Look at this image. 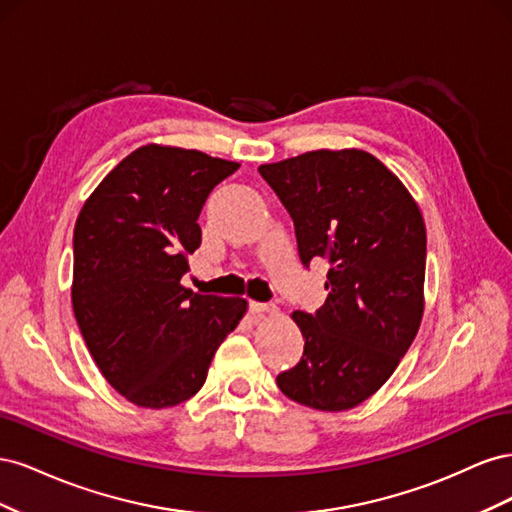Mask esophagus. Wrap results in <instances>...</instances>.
<instances>
[{
  "label": "esophagus",
  "mask_w": 512,
  "mask_h": 512,
  "mask_svg": "<svg viewBox=\"0 0 512 512\" xmlns=\"http://www.w3.org/2000/svg\"><path fill=\"white\" fill-rule=\"evenodd\" d=\"M250 309L254 316H265V314H277V307L273 303H250Z\"/></svg>",
  "instance_id": "obj_1"
}]
</instances>
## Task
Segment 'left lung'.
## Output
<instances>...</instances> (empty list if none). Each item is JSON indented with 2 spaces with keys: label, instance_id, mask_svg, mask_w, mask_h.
Listing matches in <instances>:
<instances>
[{
  "label": "left lung",
  "instance_id": "obj_1",
  "mask_svg": "<svg viewBox=\"0 0 512 512\" xmlns=\"http://www.w3.org/2000/svg\"><path fill=\"white\" fill-rule=\"evenodd\" d=\"M262 175L290 213L299 258H327L329 297L316 314L297 309L299 365L277 376L301 406L356 408L393 376L425 309L427 235L421 209L378 158L363 149H318Z\"/></svg>",
  "mask_w": 512,
  "mask_h": 512
}]
</instances>
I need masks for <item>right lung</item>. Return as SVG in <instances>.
<instances>
[{"mask_svg": "<svg viewBox=\"0 0 512 512\" xmlns=\"http://www.w3.org/2000/svg\"><path fill=\"white\" fill-rule=\"evenodd\" d=\"M237 168L196 149L143 145L76 218L74 316L106 382L136 406L162 410L194 397L247 312L241 297L181 284L203 237L200 209Z\"/></svg>", "mask_w": 512, "mask_h": 512, "instance_id": "right-lung-1", "label": "right lung"}]
</instances>
